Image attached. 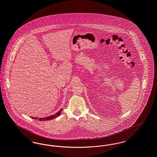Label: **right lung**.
<instances>
[{
  "label": "right lung",
  "mask_w": 157,
  "mask_h": 157,
  "mask_svg": "<svg viewBox=\"0 0 157 157\" xmlns=\"http://www.w3.org/2000/svg\"><path fill=\"white\" fill-rule=\"evenodd\" d=\"M62 110V109H60V110L59 111H58L56 113L53 114V115H51V116H49V117H45V118H38L37 120H39V121H48V120H52V119H54V118H56V117H58L59 116L60 114L61 113ZM32 118L35 119V120L37 119L36 118H35V117H33V118L32 117Z\"/></svg>",
  "instance_id": "1"
}]
</instances>
